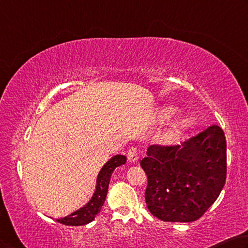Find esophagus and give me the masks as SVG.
<instances>
[{"label": "esophagus", "mask_w": 248, "mask_h": 248, "mask_svg": "<svg viewBox=\"0 0 248 248\" xmlns=\"http://www.w3.org/2000/svg\"><path fill=\"white\" fill-rule=\"evenodd\" d=\"M127 159H128V161H131V162H136L137 161V160H138V153H137L136 148L132 147V148L127 151Z\"/></svg>", "instance_id": "obj_1"}]
</instances>
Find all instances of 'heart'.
I'll list each match as a JSON object with an SVG mask.
<instances>
[{
	"mask_svg": "<svg viewBox=\"0 0 248 248\" xmlns=\"http://www.w3.org/2000/svg\"><path fill=\"white\" fill-rule=\"evenodd\" d=\"M177 113V108L175 107H164L160 110V113L158 115V119L160 122H167L169 120H171L173 116L176 115ZM195 122L189 116H183L175 121L174 123L172 124V126L169 129V132L167 133V140L168 141H172L175 140L176 138H179L180 136L184 135V134L187 133L194 127Z\"/></svg>",
	"mask_w": 248,
	"mask_h": 248,
	"instance_id": "1",
	"label": "heart"
}]
</instances>
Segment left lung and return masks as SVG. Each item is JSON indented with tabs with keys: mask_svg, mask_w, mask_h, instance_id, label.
<instances>
[{
	"mask_svg": "<svg viewBox=\"0 0 248 248\" xmlns=\"http://www.w3.org/2000/svg\"><path fill=\"white\" fill-rule=\"evenodd\" d=\"M149 211L168 222H193L214 203L227 177V141L218 125L177 146H150L140 161Z\"/></svg>",
	"mask_w": 248,
	"mask_h": 248,
	"instance_id": "obj_1",
	"label": "left lung"
}]
</instances>
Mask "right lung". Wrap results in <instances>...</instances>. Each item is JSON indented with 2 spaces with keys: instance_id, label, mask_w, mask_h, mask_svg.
I'll list each match as a JSON object with an SVG mask.
<instances>
[{
  "instance_id": "right-lung-1",
  "label": "right lung",
  "mask_w": 248,
  "mask_h": 248,
  "mask_svg": "<svg viewBox=\"0 0 248 248\" xmlns=\"http://www.w3.org/2000/svg\"><path fill=\"white\" fill-rule=\"evenodd\" d=\"M126 162V157L123 155H116L112 157L108 161L104 164L101 170H100L97 177V185H95V190L91 197L90 201L86 203L80 209L74 211L73 214L68 215L64 218L56 219L59 223L65 225H73V227H78V225H85L87 223L93 221L95 216H97L106 201L108 183H110L111 175L115 168L122 166Z\"/></svg>"
}]
</instances>
